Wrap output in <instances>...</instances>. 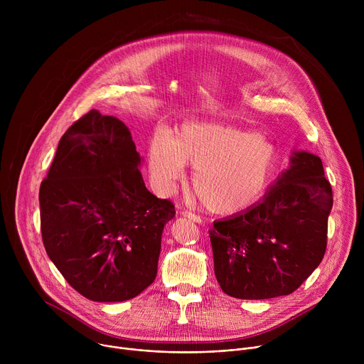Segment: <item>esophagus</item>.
<instances>
[{
	"label": "esophagus",
	"instance_id": "esophagus-1",
	"mask_svg": "<svg viewBox=\"0 0 364 364\" xmlns=\"http://www.w3.org/2000/svg\"><path fill=\"white\" fill-rule=\"evenodd\" d=\"M181 216H184V218L190 219L191 222H196V223H201V219H200V216H197L196 213H191V212H188V210H183V212H181Z\"/></svg>",
	"mask_w": 364,
	"mask_h": 364
}]
</instances>
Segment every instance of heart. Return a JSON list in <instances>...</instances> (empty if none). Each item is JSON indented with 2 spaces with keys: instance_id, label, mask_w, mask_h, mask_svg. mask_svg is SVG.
Returning a JSON list of instances; mask_svg holds the SVG:
<instances>
[{
  "instance_id": "b5f03b06",
  "label": "heart",
  "mask_w": 364,
  "mask_h": 364,
  "mask_svg": "<svg viewBox=\"0 0 364 364\" xmlns=\"http://www.w3.org/2000/svg\"><path fill=\"white\" fill-rule=\"evenodd\" d=\"M277 148L262 134L220 122H188L174 135L155 134L148 146L154 184L171 193L194 168L193 188L204 209L229 215L255 203L267 190Z\"/></svg>"
}]
</instances>
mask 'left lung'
I'll use <instances>...</instances> for the list:
<instances>
[{
    "mask_svg": "<svg viewBox=\"0 0 364 364\" xmlns=\"http://www.w3.org/2000/svg\"><path fill=\"white\" fill-rule=\"evenodd\" d=\"M331 207L320 157L295 152L261 201L209 230L223 292L239 299L292 294L323 261Z\"/></svg>",
    "mask_w": 364,
    "mask_h": 364,
    "instance_id": "left-lung-1",
    "label": "left lung"
}]
</instances>
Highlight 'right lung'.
I'll return each mask as SVG.
<instances>
[{
	"label": "right lung",
	"instance_id": "right-lung-1",
	"mask_svg": "<svg viewBox=\"0 0 364 364\" xmlns=\"http://www.w3.org/2000/svg\"><path fill=\"white\" fill-rule=\"evenodd\" d=\"M131 132L96 109L62 136L40 186L46 252L85 298L127 301L157 277L161 235L174 204L149 193Z\"/></svg>",
	"mask_w": 364,
	"mask_h": 364
}]
</instances>
